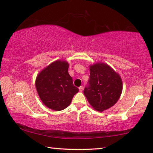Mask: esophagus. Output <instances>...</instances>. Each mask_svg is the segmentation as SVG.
<instances>
[{
    "instance_id": "34e87169",
    "label": "esophagus",
    "mask_w": 153,
    "mask_h": 153,
    "mask_svg": "<svg viewBox=\"0 0 153 153\" xmlns=\"http://www.w3.org/2000/svg\"><path fill=\"white\" fill-rule=\"evenodd\" d=\"M79 91H80V92H82V91H83V86H79Z\"/></svg>"
}]
</instances>
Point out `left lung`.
Wrapping results in <instances>:
<instances>
[{"mask_svg":"<svg viewBox=\"0 0 153 153\" xmlns=\"http://www.w3.org/2000/svg\"><path fill=\"white\" fill-rule=\"evenodd\" d=\"M89 86L84 91L92 108L98 111L112 107L123 91V81L118 73L110 65L97 62L89 65Z\"/></svg>","mask_w":153,"mask_h":153,"instance_id":"obj_1","label":"left lung"}]
</instances>
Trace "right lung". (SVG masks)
Masks as SVG:
<instances>
[{
    "mask_svg": "<svg viewBox=\"0 0 153 153\" xmlns=\"http://www.w3.org/2000/svg\"><path fill=\"white\" fill-rule=\"evenodd\" d=\"M69 62L56 60L39 73L35 87L39 97L46 107L54 111L67 108L79 89L73 84L68 72Z\"/></svg>",
    "mask_w": 153,
    "mask_h": 153,
    "instance_id": "add662e5",
    "label": "right lung"
}]
</instances>
